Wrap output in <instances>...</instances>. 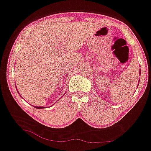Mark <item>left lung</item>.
I'll return each instance as SVG.
<instances>
[{
    "instance_id": "8db88e82",
    "label": "left lung",
    "mask_w": 151,
    "mask_h": 151,
    "mask_svg": "<svg viewBox=\"0 0 151 151\" xmlns=\"http://www.w3.org/2000/svg\"><path fill=\"white\" fill-rule=\"evenodd\" d=\"M140 74H141V72H140Z\"/></svg>"
}]
</instances>
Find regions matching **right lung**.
<instances>
[{
  "label": "right lung",
  "instance_id": "add662e5",
  "mask_svg": "<svg viewBox=\"0 0 151 151\" xmlns=\"http://www.w3.org/2000/svg\"><path fill=\"white\" fill-rule=\"evenodd\" d=\"M34 108H38V109H41V108H43V107H36V106H34Z\"/></svg>",
  "mask_w": 151,
  "mask_h": 151
}]
</instances>
